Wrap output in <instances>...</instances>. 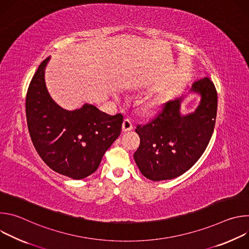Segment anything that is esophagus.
<instances>
[{"label":"esophagus","mask_w":249,"mask_h":249,"mask_svg":"<svg viewBox=\"0 0 249 249\" xmlns=\"http://www.w3.org/2000/svg\"><path fill=\"white\" fill-rule=\"evenodd\" d=\"M133 128V124H132V122H131V120L130 119H124V121H123V123H122V131L123 132H128V131H130L131 129Z\"/></svg>","instance_id":"obj_1"}]
</instances>
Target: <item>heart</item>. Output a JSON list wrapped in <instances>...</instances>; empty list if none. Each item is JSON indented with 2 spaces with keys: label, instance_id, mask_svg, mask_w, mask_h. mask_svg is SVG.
Returning <instances> with one entry per match:
<instances>
[{
  "label": "heart",
  "instance_id": "1",
  "mask_svg": "<svg viewBox=\"0 0 249 249\" xmlns=\"http://www.w3.org/2000/svg\"><path fill=\"white\" fill-rule=\"evenodd\" d=\"M162 104V100L160 97L147 98L141 102L140 109L143 113H149L160 108Z\"/></svg>",
  "mask_w": 249,
  "mask_h": 249
}]
</instances>
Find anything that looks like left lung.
Wrapping results in <instances>:
<instances>
[{"instance_id": "obj_1", "label": "left lung", "mask_w": 249, "mask_h": 249, "mask_svg": "<svg viewBox=\"0 0 249 249\" xmlns=\"http://www.w3.org/2000/svg\"><path fill=\"white\" fill-rule=\"evenodd\" d=\"M189 93L200 96L193 112L181 113L186 93L163 103L152 120L135 129L140 137L135 162L142 174L153 181L173 179L190 169L214 132L218 108L214 84L204 78L192 85Z\"/></svg>"}]
</instances>
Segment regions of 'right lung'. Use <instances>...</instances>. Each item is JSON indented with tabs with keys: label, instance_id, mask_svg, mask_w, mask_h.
<instances>
[{
	"label": "right lung",
	"instance_id": "right-lung-1",
	"mask_svg": "<svg viewBox=\"0 0 249 249\" xmlns=\"http://www.w3.org/2000/svg\"><path fill=\"white\" fill-rule=\"evenodd\" d=\"M45 59L34 74L25 99L28 132L35 150L54 171L72 179L93 173L121 133L123 116L85 103L67 110L57 104L45 84Z\"/></svg>",
	"mask_w": 249,
	"mask_h": 249
}]
</instances>
